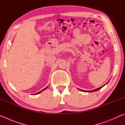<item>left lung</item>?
I'll list each match as a JSON object with an SVG mask.
<instances>
[{
    "instance_id": "8db88e82",
    "label": "left lung",
    "mask_w": 125,
    "mask_h": 125,
    "mask_svg": "<svg viewBox=\"0 0 125 125\" xmlns=\"http://www.w3.org/2000/svg\"><path fill=\"white\" fill-rule=\"evenodd\" d=\"M107 83H108V82H107ZM106 83V84H107ZM106 84H105L104 85H103V86H101V87H100V88H97V89H94V90H89V91H86V90H82V89H79V90H80V91H82V92H88V93H89V92H95V91H97V90H99V89H100L101 88H103L104 86H105Z\"/></svg>"
}]
</instances>
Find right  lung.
I'll list each match as a JSON object with an SVG mask.
<instances>
[{"label": "right lung", "instance_id": "right-lung-1", "mask_svg": "<svg viewBox=\"0 0 125 125\" xmlns=\"http://www.w3.org/2000/svg\"><path fill=\"white\" fill-rule=\"evenodd\" d=\"M48 88V86H47V87H46V88H45V89H43V90H41V91H40V92H38V93H36V94H33V95H37V94H39V93H41L42 92H43V91H44V90H46V89H47Z\"/></svg>", "mask_w": 125, "mask_h": 125}]
</instances>
